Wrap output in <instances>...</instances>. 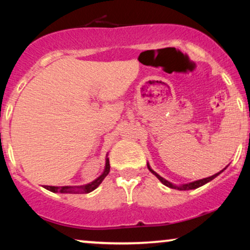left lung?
Wrapping results in <instances>:
<instances>
[{
    "mask_svg": "<svg viewBox=\"0 0 250 250\" xmlns=\"http://www.w3.org/2000/svg\"><path fill=\"white\" fill-rule=\"evenodd\" d=\"M146 166H148V168H149V170L150 172H151L153 175H155L157 179H158L160 182H162L164 186H166V187H168V188H170V189H176V190H180V191H184V190H192V189H197V188H199V187H201V186H204V184H206V183H208V182H210L211 180H214L215 177L216 176H218L220 175V174L222 173V172H224L225 169H227V167L229 166H227L225 167V168H223L221 170V172H218V173H216V174H214V175H211V176H209V177H206V179H201V180H198V181H193V182H190V183H186V184H180V186H176V184H173V183H170L169 181H167V180H165L164 179V177H162L159 175V174H157L155 170H153L151 167H150V165H149V163L146 164Z\"/></svg>",
    "mask_w": 250,
    "mask_h": 250,
    "instance_id": "8db88e82",
    "label": "left lung"
}]
</instances>
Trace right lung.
<instances>
[{
    "label": "right lung",
    "mask_w": 250,
    "mask_h": 250,
    "mask_svg": "<svg viewBox=\"0 0 250 250\" xmlns=\"http://www.w3.org/2000/svg\"><path fill=\"white\" fill-rule=\"evenodd\" d=\"M109 170H110V164H109V158H108V153H107L104 172H102L100 176L97 177L94 181H92V182L84 184V186H77V187L44 186V188H45L46 190H49V191H51V192H54V193H88V192H91V191L95 190L99 186H100L102 181L104 180V177L108 175Z\"/></svg>",
    "instance_id": "obj_1"
}]
</instances>
